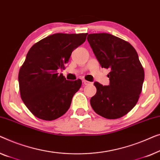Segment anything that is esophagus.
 Wrapping results in <instances>:
<instances>
[{
  "mask_svg": "<svg viewBox=\"0 0 160 160\" xmlns=\"http://www.w3.org/2000/svg\"><path fill=\"white\" fill-rule=\"evenodd\" d=\"M82 82H83V83H84V85H86L91 84V82H89V81H87V80H83Z\"/></svg>",
  "mask_w": 160,
  "mask_h": 160,
  "instance_id": "obj_1",
  "label": "esophagus"
}]
</instances>
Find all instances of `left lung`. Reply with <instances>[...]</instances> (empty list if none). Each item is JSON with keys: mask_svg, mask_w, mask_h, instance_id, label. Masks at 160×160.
<instances>
[{"mask_svg": "<svg viewBox=\"0 0 160 160\" xmlns=\"http://www.w3.org/2000/svg\"><path fill=\"white\" fill-rule=\"evenodd\" d=\"M87 39L102 68L110 69L109 85L94 82L91 107L103 118H120L136 106L142 90L144 71L138 53L129 42L108 33L89 34Z\"/></svg>", "mask_w": 160, "mask_h": 160, "instance_id": "1", "label": "left lung"}]
</instances>
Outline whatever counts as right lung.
<instances>
[{
	"label": "right lung",
	"instance_id": "obj_1",
	"mask_svg": "<svg viewBox=\"0 0 160 160\" xmlns=\"http://www.w3.org/2000/svg\"><path fill=\"white\" fill-rule=\"evenodd\" d=\"M88 33H56L31 47L20 68L21 98L38 118L56 120L67 112L73 96L82 85L80 79L66 80L62 74L72 52L85 41Z\"/></svg>",
	"mask_w": 160,
	"mask_h": 160
}]
</instances>
